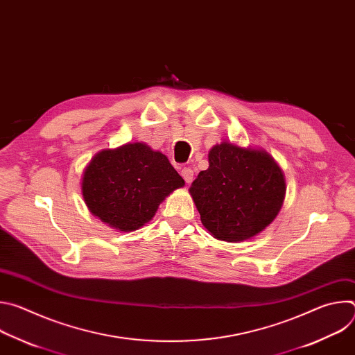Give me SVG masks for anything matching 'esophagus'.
Wrapping results in <instances>:
<instances>
[{
  "mask_svg": "<svg viewBox=\"0 0 355 355\" xmlns=\"http://www.w3.org/2000/svg\"><path fill=\"white\" fill-rule=\"evenodd\" d=\"M181 175H182V178L185 180L187 184L192 182V180H193V171H192V168H189V167H184V168L181 170Z\"/></svg>",
  "mask_w": 355,
  "mask_h": 355,
  "instance_id": "esophagus-1",
  "label": "esophagus"
}]
</instances>
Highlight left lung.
<instances>
[{"mask_svg":"<svg viewBox=\"0 0 355 355\" xmlns=\"http://www.w3.org/2000/svg\"><path fill=\"white\" fill-rule=\"evenodd\" d=\"M189 192L202 223L216 239L243 241L275 219L285 180L266 151L225 141L212 147L209 168L198 174Z\"/></svg>","mask_w":355,"mask_h":355,"instance_id":"obj_1","label":"left lung"}]
</instances>
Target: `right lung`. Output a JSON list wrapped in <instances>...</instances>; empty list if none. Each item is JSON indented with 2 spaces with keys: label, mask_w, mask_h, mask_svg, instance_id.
Instances as JSON below:
<instances>
[{
  "label": "right lung",
  "mask_w": 355,
  "mask_h": 355,
  "mask_svg": "<svg viewBox=\"0 0 355 355\" xmlns=\"http://www.w3.org/2000/svg\"><path fill=\"white\" fill-rule=\"evenodd\" d=\"M184 180L160 151L129 143L98 153L83 177L89 211L122 232L141 227L155 216L160 202Z\"/></svg>",
  "instance_id": "1"
}]
</instances>
